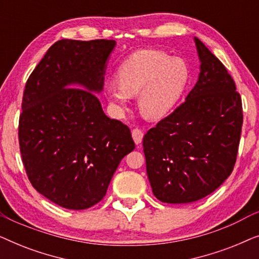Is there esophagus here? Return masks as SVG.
Wrapping results in <instances>:
<instances>
[{
    "mask_svg": "<svg viewBox=\"0 0 259 259\" xmlns=\"http://www.w3.org/2000/svg\"><path fill=\"white\" fill-rule=\"evenodd\" d=\"M132 137H133L134 143H136L137 145H140L141 141H143V138H144V132L140 128H134L132 131Z\"/></svg>",
    "mask_w": 259,
    "mask_h": 259,
    "instance_id": "obj_1",
    "label": "esophagus"
}]
</instances>
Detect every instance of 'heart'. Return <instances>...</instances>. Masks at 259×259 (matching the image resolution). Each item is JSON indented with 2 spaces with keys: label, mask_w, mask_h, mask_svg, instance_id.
<instances>
[{
  "label": "heart",
  "mask_w": 259,
  "mask_h": 259,
  "mask_svg": "<svg viewBox=\"0 0 259 259\" xmlns=\"http://www.w3.org/2000/svg\"><path fill=\"white\" fill-rule=\"evenodd\" d=\"M116 83L106 86L113 104L125 107L130 97L139 94V107L148 119H160L171 112L190 79L187 63L178 56L157 49L134 52L120 63Z\"/></svg>",
  "instance_id": "b5f03b06"
}]
</instances>
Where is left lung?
I'll use <instances>...</instances> for the list:
<instances>
[{
	"instance_id": "1",
	"label": "left lung",
	"mask_w": 259,
	"mask_h": 259,
	"mask_svg": "<svg viewBox=\"0 0 259 259\" xmlns=\"http://www.w3.org/2000/svg\"><path fill=\"white\" fill-rule=\"evenodd\" d=\"M197 83L171 114L145 134L146 171L155 198L186 204L208 196L231 175L242 133V98L225 66L194 38Z\"/></svg>"
}]
</instances>
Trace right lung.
<instances>
[{
  "mask_svg": "<svg viewBox=\"0 0 259 259\" xmlns=\"http://www.w3.org/2000/svg\"><path fill=\"white\" fill-rule=\"evenodd\" d=\"M114 46V40L55 42L23 92L19 143L28 179L68 210L98 204L121 159L136 147L128 127L109 119L95 94L104 87Z\"/></svg>",
  "mask_w": 259,
  "mask_h": 259,
  "instance_id": "obj_1",
  "label": "right lung"
}]
</instances>
